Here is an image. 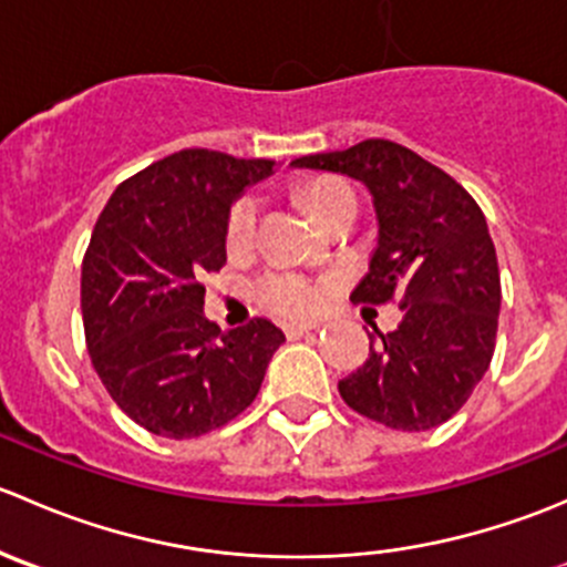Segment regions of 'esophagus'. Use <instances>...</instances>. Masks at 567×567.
<instances>
[{
    "label": "esophagus",
    "instance_id": "obj_1",
    "mask_svg": "<svg viewBox=\"0 0 567 567\" xmlns=\"http://www.w3.org/2000/svg\"><path fill=\"white\" fill-rule=\"evenodd\" d=\"M316 329H318V323H290V326H285V334H288L290 340H296V337H305Z\"/></svg>",
    "mask_w": 567,
    "mask_h": 567
}]
</instances>
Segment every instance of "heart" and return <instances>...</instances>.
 <instances>
[{"instance_id":"heart-1","label":"heart","mask_w":567,"mask_h":567,"mask_svg":"<svg viewBox=\"0 0 567 567\" xmlns=\"http://www.w3.org/2000/svg\"><path fill=\"white\" fill-rule=\"evenodd\" d=\"M346 197H353L351 186L337 177H320V181L310 183L301 194L307 210L312 214V219L323 221L337 205ZM257 227V199L251 194H244L233 203L230 214H227L225 225V241L230 249H247L255 238ZM255 299L262 310L274 312L279 318L299 320L312 316L320 310L326 299V282L305 277V274L296 271H266L255 282Z\"/></svg>"}]
</instances>
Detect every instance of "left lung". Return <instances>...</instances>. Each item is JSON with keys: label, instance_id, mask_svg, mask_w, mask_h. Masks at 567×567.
Instances as JSON below:
<instances>
[{"label": "left lung", "instance_id": "obj_1", "mask_svg": "<svg viewBox=\"0 0 567 567\" xmlns=\"http://www.w3.org/2000/svg\"><path fill=\"white\" fill-rule=\"evenodd\" d=\"M293 167L357 177L373 194L379 249L351 299L392 305L403 320L370 334V357L337 384L357 414L392 431H431L472 398L499 326V262L472 194L390 140L296 158Z\"/></svg>", "mask_w": 567, "mask_h": 567}]
</instances>
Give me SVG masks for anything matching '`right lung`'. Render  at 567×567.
<instances>
[{"label":"right lung","mask_w":567,"mask_h":567,"mask_svg":"<svg viewBox=\"0 0 567 567\" xmlns=\"http://www.w3.org/2000/svg\"><path fill=\"white\" fill-rule=\"evenodd\" d=\"M268 158L173 153L120 183L82 260L90 362L114 403L164 439H194L257 398L285 334L266 318L221 334L199 279L227 262L230 205Z\"/></svg>","instance_id":"obj_1"}]
</instances>
